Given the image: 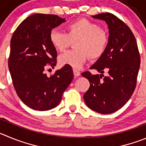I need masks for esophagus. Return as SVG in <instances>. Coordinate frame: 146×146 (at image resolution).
Instances as JSON below:
<instances>
[{"label": "esophagus", "instance_id": "esophagus-1", "mask_svg": "<svg viewBox=\"0 0 146 146\" xmlns=\"http://www.w3.org/2000/svg\"><path fill=\"white\" fill-rule=\"evenodd\" d=\"M73 74H74L75 76L78 77V76H79L81 75V73L78 70H76V69H73Z\"/></svg>", "mask_w": 146, "mask_h": 146}]
</instances>
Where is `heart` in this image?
<instances>
[{
	"mask_svg": "<svg viewBox=\"0 0 146 146\" xmlns=\"http://www.w3.org/2000/svg\"><path fill=\"white\" fill-rule=\"evenodd\" d=\"M66 33L54 29L50 33V42L58 52H64L74 42V48L59 57L62 65L80 68L88 58L98 59L104 54L108 44V36L99 24L86 19L70 23Z\"/></svg>",
	"mask_w": 146,
	"mask_h": 146,
	"instance_id": "obj_1",
	"label": "heart"
}]
</instances>
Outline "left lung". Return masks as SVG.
Instances as JSON below:
<instances>
[{
  "mask_svg": "<svg viewBox=\"0 0 146 146\" xmlns=\"http://www.w3.org/2000/svg\"><path fill=\"white\" fill-rule=\"evenodd\" d=\"M105 21L109 28L107 49L90 68L101 74L88 71L81 73L90 82L84 99L88 108L101 114H111L122 108L133 95L141 63L134 35L125 23L110 13L92 16ZM104 70L108 73L104 76Z\"/></svg>",
  "mask_w": 146,
  "mask_h": 146,
  "instance_id": "obj_1",
  "label": "left lung"
}]
</instances>
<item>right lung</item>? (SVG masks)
Instances as JSON below:
<instances>
[{
	"label": "right lung",
	"instance_id": "1",
	"mask_svg": "<svg viewBox=\"0 0 146 146\" xmlns=\"http://www.w3.org/2000/svg\"><path fill=\"white\" fill-rule=\"evenodd\" d=\"M57 15L35 13L24 19L11 39L9 68L18 96L32 110L56 107L73 79L71 67L65 65L47 76L44 70L57 63V52L50 42L52 29L65 22Z\"/></svg>",
	"mask_w": 146,
	"mask_h": 146
}]
</instances>
